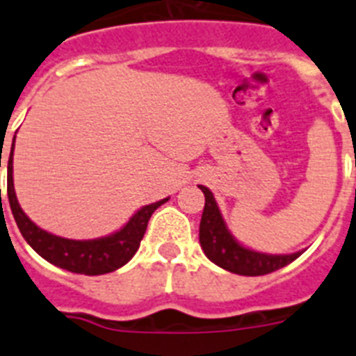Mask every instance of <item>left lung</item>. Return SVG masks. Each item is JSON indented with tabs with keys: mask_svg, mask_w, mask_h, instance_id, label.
Here are the masks:
<instances>
[{
	"mask_svg": "<svg viewBox=\"0 0 356 356\" xmlns=\"http://www.w3.org/2000/svg\"><path fill=\"white\" fill-rule=\"evenodd\" d=\"M204 193V210L199 225V241L207 258L225 270L241 276H263L285 267L298 258L294 254H263L245 248L228 232L218 203L207 186H199Z\"/></svg>",
	"mask_w": 356,
	"mask_h": 356,
	"instance_id": "obj_1",
	"label": "left lung"
}]
</instances>
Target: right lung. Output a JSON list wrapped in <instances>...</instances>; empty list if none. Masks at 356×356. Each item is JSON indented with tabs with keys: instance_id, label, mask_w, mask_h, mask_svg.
Masks as SVG:
<instances>
[{
	"instance_id": "obj_1",
	"label": "right lung",
	"mask_w": 356,
	"mask_h": 356,
	"mask_svg": "<svg viewBox=\"0 0 356 356\" xmlns=\"http://www.w3.org/2000/svg\"><path fill=\"white\" fill-rule=\"evenodd\" d=\"M13 152L14 144L13 149H10V157H8L7 166V195L19 232L25 238V241L43 259H47L49 263H53L56 267L65 268L69 273L86 274V276H98V274L113 273V270H117L122 265H126L138 250V245H140V239L144 238V232H146V227H148L152 213L161 204L168 201V197H166L163 201H157V203L143 207L126 223V227L120 228L118 232L108 236V238L88 239V241L58 238V236H53V234L45 232L40 227H36L25 216L22 207H19L13 183Z\"/></svg>"
}]
</instances>
